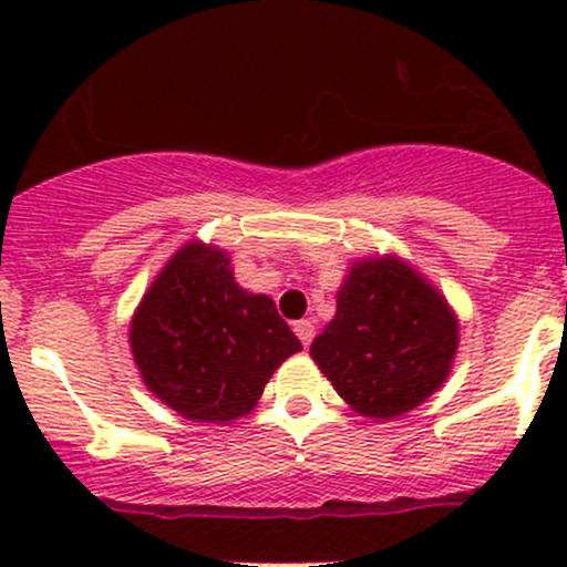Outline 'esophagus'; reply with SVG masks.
<instances>
[{
    "instance_id": "34e87169",
    "label": "esophagus",
    "mask_w": 567,
    "mask_h": 567,
    "mask_svg": "<svg viewBox=\"0 0 567 567\" xmlns=\"http://www.w3.org/2000/svg\"><path fill=\"white\" fill-rule=\"evenodd\" d=\"M293 331H296V337L301 340V346L310 348L312 337H316V323H312V320H296Z\"/></svg>"
}]
</instances>
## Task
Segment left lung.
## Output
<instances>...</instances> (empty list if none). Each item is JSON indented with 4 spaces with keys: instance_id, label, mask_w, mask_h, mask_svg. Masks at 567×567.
<instances>
[{
    "instance_id": "8db88e82",
    "label": "left lung",
    "mask_w": 567,
    "mask_h": 567,
    "mask_svg": "<svg viewBox=\"0 0 567 567\" xmlns=\"http://www.w3.org/2000/svg\"><path fill=\"white\" fill-rule=\"evenodd\" d=\"M458 316L436 285L398 255L359 257L310 357L357 414L394 420L447 381Z\"/></svg>"
}]
</instances>
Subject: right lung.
Returning <instances> with one entry per match:
<instances>
[{"instance_id":"1","label":"right lung","mask_w":567,"mask_h":567,"mask_svg":"<svg viewBox=\"0 0 567 567\" xmlns=\"http://www.w3.org/2000/svg\"><path fill=\"white\" fill-rule=\"evenodd\" d=\"M145 386L183 420L247 416L274 370L301 351L266 293L233 277L230 255L188 241L156 274L128 329Z\"/></svg>"}]
</instances>
